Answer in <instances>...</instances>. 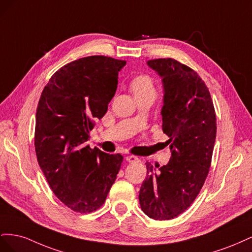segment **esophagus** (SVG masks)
I'll return each mask as SVG.
<instances>
[{
  "label": "esophagus",
  "instance_id": "34e87169",
  "mask_svg": "<svg viewBox=\"0 0 252 252\" xmlns=\"http://www.w3.org/2000/svg\"><path fill=\"white\" fill-rule=\"evenodd\" d=\"M125 159L128 163H135V162H140V158L138 157L134 156H126Z\"/></svg>",
  "mask_w": 252,
  "mask_h": 252
}]
</instances>
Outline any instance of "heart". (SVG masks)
I'll list each match as a JSON object with an SVG mask.
<instances>
[{"mask_svg":"<svg viewBox=\"0 0 252 252\" xmlns=\"http://www.w3.org/2000/svg\"><path fill=\"white\" fill-rule=\"evenodd\" d=\"M130 89L135 96H155L157 89L155 82L148 74H139L134 77L130 82Z\"/></svg>","mask_w":252,"mask_h":252,"instance_id":"b5f03b06","label":"heart"}]
</instances>
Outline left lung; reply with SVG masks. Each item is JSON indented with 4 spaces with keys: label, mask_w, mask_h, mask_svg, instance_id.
Here are the masks:
<instances>
[{
    "label": "left lung",
    "mask_w": 252,
    "mask_h": 252,
    "mask_svg": "<svg viewBox=\"0 0 252 252\" xmlns=\"http://www.w3.org/2000/svg\"><path fill=\"white\" fill-rule=\"evenodd\" d=\"M147 65L162 78V128L171 158L157 172L146 163L150 174L139 200L145 215L165 220L184 212L200 193L211 165L217 118L209 90L193 69L170 58L150 60Z\"/></svg>",
    "instance_id": "8db88e82"
}]
</instances>
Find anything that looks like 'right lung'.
Here are the masks:
<instances>
[{"mask_svg": "<svg viewBox=\"0 0 252 252\" xmlns=\"http://www.w3.org/2000/svg\"><path fill=\"white\" fill-rule=\"evenodd\" d=\"M126 61L91 56L53 73L35 114L37 162L58 199L75 212L89 213L104 204L123 157L86 145L94 121L107 112Z\"/></svg>", "mask_w": 252, "mask_h": 252, "instance_id": "right-lung-1", "label": "right lung"}]
</instances>
